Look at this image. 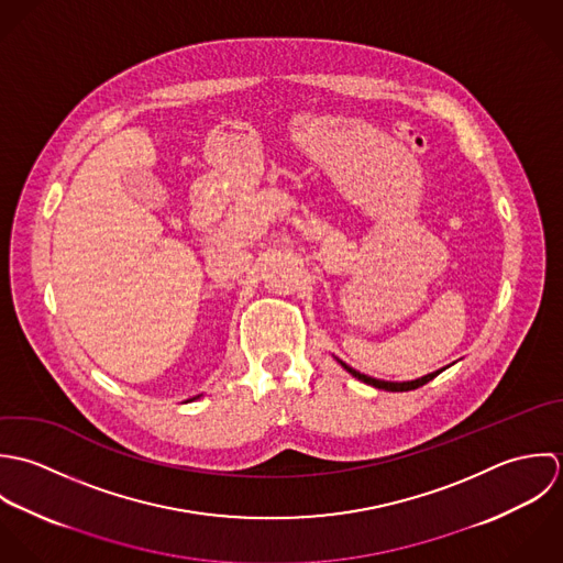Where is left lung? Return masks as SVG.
<instances>
[{"label":"left lung","mask_w":563,"mask_h":563,"mask_svg":"<svg viewBox=\"0 0 563 563\" xmlns=\"http://www.w3.org/2000/svg\"><path fill=\"white\" fill-rule=\"evenodd\" d=\"M354 378H358V380H363V383H367V385H372V387H376V389H385V391H409V389H418V387H422V385H427L429 380H433L440 372H433V374H427V376H422V378H418V380H409V383H389V380H378V378H372V376H365V374H361V372H356V369H352L350 365H345L343 361H339Z\"/></svg>","instance_id":"8db88e82"}]
</instances>
